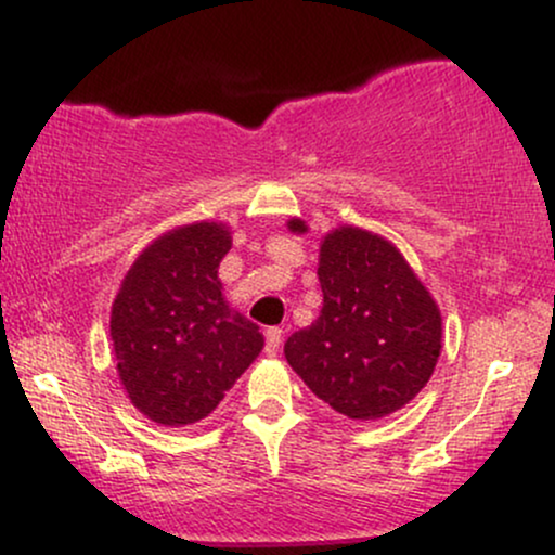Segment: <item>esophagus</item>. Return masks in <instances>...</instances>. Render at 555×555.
<instances>
[{
  "label": "esophagus",
  "instance_id": "esophagus-1",
  "mask_svg": "<svg viewBox=\"0 0 555 555\" xmlns=\"http://www.w3.org/2000/svg\"><path fill=\"white\" fill-rule=\"evenodd\" d=\"M282 341H284L282 328H266V354H269V358H276L279 349H282Z\"/></svg>",
  "mask_w": 555,
  "mask_h": 555
}]
</instances>
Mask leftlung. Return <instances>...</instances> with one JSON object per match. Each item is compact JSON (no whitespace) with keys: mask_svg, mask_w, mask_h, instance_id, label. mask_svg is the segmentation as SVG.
<instances>
[{"mask_svg":"<svg viewBox=\"0 0 555 555\" xmlns=\"http://www.w3.org/2000/svg\"><path fill=\"white\" fill-rule=\"evenodd\" d=\"M305 232L302 219H289ZM321 315L284 344L305 386L349 420H378L423 391L443 347L441 308L391 240L339 224L321 237Z\"/></svg>","mask_w":555,"mask_h":555,"instance_id":"1","label":"left lung"}]
</instances>
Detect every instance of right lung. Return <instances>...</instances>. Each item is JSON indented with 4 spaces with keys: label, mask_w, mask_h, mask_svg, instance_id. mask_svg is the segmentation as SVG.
<instances>
[{
    "label": "right lung",
    "mask_w": 555,
    "mask_h": 555,
    "mask_svg": "<svg viewBox=\"0 0 555 555\" xmlns=\"http://www.w3.org/2000/svg\"><path fill=\"white\" fill-rule=\"evenodd\" d=\"M232 227L193 221L140 250L112 302L117 375L132 406L164 428L208 417L263 349L224 297L219 263Z\"/></svg>",
    "instance_id": "1"
}]
</instances>
